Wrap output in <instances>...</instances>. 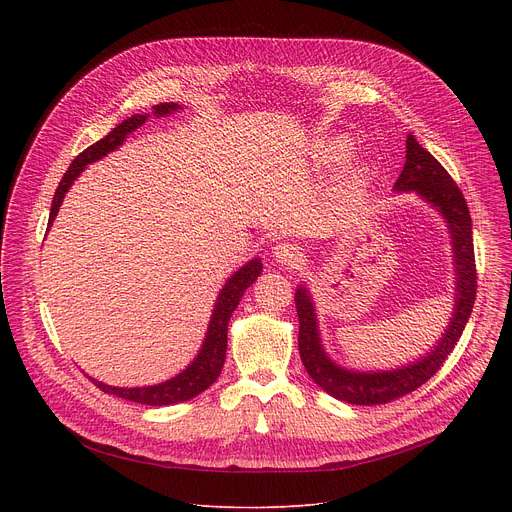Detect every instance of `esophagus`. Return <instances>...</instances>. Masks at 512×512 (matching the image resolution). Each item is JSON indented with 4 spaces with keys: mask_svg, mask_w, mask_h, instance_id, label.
<instances>
[{
    "mask_svg": "<svg viewBox=\"0 0 512 512\" xmlns=\"http://www.w3.org/2000/svg\"><path fill=\"white\" fill-rule=\"evenodd\" d=\"M273 257H275V261L277 263H281V265H289V267H294V265H300L302 261H304V255H302V249L298 247V245H291V243H279V245H275L273 247Z\"/></svg>",
    "mask_w": 512,
    "mask_h": 512,
    "instance_id": "esophagus-1",
    "label": "esophagus"
}]
</instances>
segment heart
<instances>
[{
	"instance_id": "1",
	"label": "heart",
	"mask_w": 512,
	"mask_h": 512,
	"mask_svg": "<svg viewBox=\"0 0 512 512\" xmlns=\"http://www.w3.org/2000/svg\"><path fill=\"white\" fill-rule=\"evenodd\" d=\"M346 156H348V148H346L344 143L334 145V148H332V158H334V160H344Z\"/></svg>"
}]
</instances>
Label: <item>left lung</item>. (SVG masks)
I'll return each mask as SVG.
<instances>
[{"instance_id": "obj_1", "label": "left lung", "mask_w": 512, "mask_h": 512, "mask_svg": "<svg viewBox=\"0 0 512 512\" xmlns=\"http://www.w3.org/2000/svg\"><path fill=\"white\" fill-rule=\"evenodd\" d=\"M395 192H413L431 208L440 212L450 231L454 253V312L442 338L433 344L429 352L417 360L403 364L391 371H354L344 369L334 362L324 350L316 306L310 289L300 285L296 289V308L300 318V356L310 379L334 399L352 405H383L419 389L431 379L444 360L458 344L466 322L472 314L476 300V263H474V239L472 218L468 204L452 180L425 148H421L415 135H407L405 166L399 180L393 186Z\"/></svg>"}]
</instances>
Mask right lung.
Segmentation results:
<instances>
[{
    "instance_id": "1",
    "label": "right lung",
    "mask_w": 512,
    "mask_h": 512,
    "mask_svg": "<svg viewBox=\"0 0 512 512\" xmlns=\"http://www.w3.org/2000/svg\"><path fill=\"white\" fill-rule=\"evenodd\" d=\"M182 107L178 103H160L154 107V117H166L174 111H180ZM148 113L145 115H133L127 117L125 121H121L113 131H109V135H105L103 139H99L97 143H93L91 148H87L83 154H79L75 158V162L70 164V168L66 170V174L62 176L54 198H52V206H50V218H48V229L54 223V218L60 210V204L66 196V192L70 190V186L75 184V180L83 174V170L105 158L107 154H111L113 150H117L119 145H123V141L129 137L131 131H135L137 127H141L145 121H148ZM263 271V263L261 259H251L247 261L243 267H239L223 285L221 294H218L216 302H214V310L202 340V346L198 350V354L194 356V360L188 364V367L178 373L176 377L158 383V385H148V387H113V385H105L97 379H91L103 393L133 401V403H141V405H172V403H182L188 401L196 395H200L202 391H206L223 371L225 364V356H227V332H229V320L233 316V312L237 310L245 289L249 285L255 283V279L261 275Z\"/></svg>"
}]
</instances>
